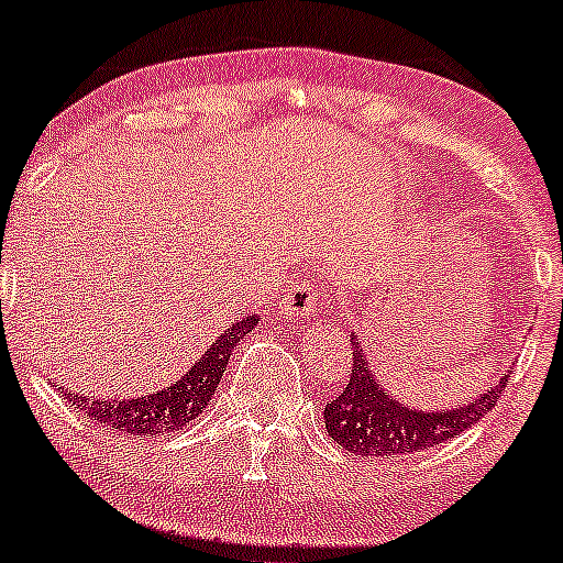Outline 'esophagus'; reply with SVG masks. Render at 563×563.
I'll list each match as a JSON object with an SVG mask.
<instances>
[{
  "label": "esophagus",
  "mask_w": 563,
  "mask_h": 563,
  "mask_svg": "<svg viewBox=\"0 0 563 563\" xmlns=\"http://www.w3.org/2000/svg\"><path fill=\"white\" fill-rule=\"evenodd\" d=\"M320 307H322L320 296L314 294L312 288H309V283H299V286L290 290V296L286 301L288 314H290V318H296V320L314 318V314L320 312Z\"/></svg>",
  "instance_id": "obj_1"
}]
</instances>
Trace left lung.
I'll use <instances>...</instances> for the list:
<instances>
[{"label":"left lung","instance_id":"8db88e82","mask_svg":"<svg viewBox=\"0 0 563 563\" xmlns=\"http://www.w3.org/2000/svg\"><path fill=\"white\" fill-rule=\"evenodd\" d=\"M352 376L344 391L325 405V423L331 442L357 455H412L455 439L487 416L506 391L508 376L503 373L479 399L452 410H412L389 397V391L373 376L365 349L352 339Z\"/></svg>","mask_w":563,"mask_h":563}]
</instances>
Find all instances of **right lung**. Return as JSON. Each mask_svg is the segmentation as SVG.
Segmentation results:
<instances>
[{
  "label": "right lung",
  "mask_w": 563,
  "mask_h": 563,
  "mask_svg": "<svg viewBox=\"0 0 563 563\" xmlns=\"http://www.w3.org/2000/svg\"><path fill=\"white\" fill-rule=\"evenodd\" d=\"M256 322H260L256 314H245L241 322H232L228 331L217 335L209 352L190 367V373L156 394H145L137 399H89L81 397L79 391L60 394L63 399H68V405H74L76 410L100 426H111L115 431L134 437L172 434V431L185 429L203 412L211 394L217 391V384L228 371L232 349L245 333L254 331Z\"/></svg>",
  "instance_id": "1"
}]
</instances>
